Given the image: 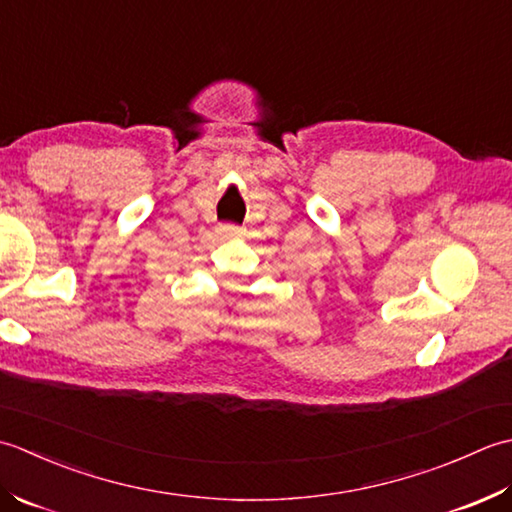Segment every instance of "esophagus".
<instances>
[{
	"label": "esophagus",
	"mask_w": 512,
	"mask_h": 512,
	"mask_svg": "<svg viewBox=\"0 0 512 512\" xmlns=\"http://www.w3.org/2000/svg\"><path fill=\"white\" fill-rule=\"evenodd\" d=\"M218 234H221V238H236V236H241V229H238L236 225H221L218 227Z\"/></svg>",
	"instance_id": "1"
}]
</instances>
